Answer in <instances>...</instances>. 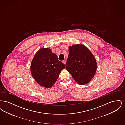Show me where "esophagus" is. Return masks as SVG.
Here are the masks:
<instances>
[{
    "mask_svg": "<svg viewBox=\"0 0 125 125\" xmlns=\"http://www.w3.org/2000/svg\"><path fill=\"white\" fill-rule=\"evenodd\" d=\"M62 62H63L65 65V64H66V60H64L62 61Z\"/></svg>",
    "mask_w": 125,
    "mask_h": 125,
    "instance_id": "esophagus-1",
    "label": "esophagus"
}]
</instances>
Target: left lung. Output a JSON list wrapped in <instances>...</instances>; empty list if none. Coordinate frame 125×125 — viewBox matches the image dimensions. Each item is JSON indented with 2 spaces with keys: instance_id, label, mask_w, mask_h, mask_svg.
Returning <instances> with one entry per match:
<instances>
[{
  "instance_id": "1",
  "label": "left lung",
  "mask_w": 125,
  "mask_h": 125,
  "mask_svg": "<svg viewBox=\"0 0 125 125\" xmlns=\"http://www.w3.org/2000/svg\"><path fill=\"white\" fill-rule=\"evenodd\" d=\"M65 69L79 85L89 83L96 71L94 56L85 45L78 44L69 47Z\"/></svg>"
}]
</instances>
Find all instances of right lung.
<instances>
[{
	"mask_svg": "<svg viewBox=\"0 0 125 125\" xmlns=\"http://www.w3.org/2000/svg\"><path fill=\"white\" fill-rule=\"evenodd\" d=\"M65 65L58 59L52 49L42 48L32 60L30 71L36 82L46 88H52L57 81Z\"/></svg>",
	"mask_w": 125,
	"mask_h": 125,
	"instance_id": "add662e5",
	"label": "right lung"
}]
</instances>
